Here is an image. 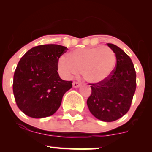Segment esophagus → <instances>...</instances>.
<instances>
[{
    "label": "esophagus",
    "instance_id": "34e87169",
    "mask_svg": "<svg viewBox=\"0 0 152 152\" xmlns=\"http://www.w3.org/2000/svg\"><path fill=\"white\" fill-rule=\"evenodd\" d=\"M80 83H78V82H76V81H74L73 82V86L74 87V88H78V87L80 86Z\"/></svg>",
    "mask_w": 152,
    "mask_h": 152
}]
</instances>
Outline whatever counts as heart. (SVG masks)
<instances>
[{
    "label": "heart",
    "mask_w": 152,
    "mask_h": 152,
    "mask_svg": "<svg viewBox=\"0 0 152 152\" xmlns=\"http://www.w3.org/2000/svg\"><path fill=\"white\" fill-rule=\"evenodd\" d=\"M116 63L114 52L108 47L78 48L73 50L68 58L61 57L58 69L65 78H70L81 71L86 81L97 83L112 73Z\"/></svg>",
    "instance_id": "1"
}]
</instances>
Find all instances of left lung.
<instances>
[{
	"label": "left lung",
	"mask_w": 152,
	"mask_h": 152,
	"mask_svg": "<svg viewBox=\"0 0 152 152\" xmlns=\"http://www.w3.org/2000/svg\"><path fill=\"white\" fill-rule=\"evenodd\" d=\"M107 46L116 55V66L105 80L89 83L91 94L87 105L96 118L111 122L122 117L129 110L137 87V75L132 59L123 50L112 43Z\"/></svg>",
	"instance_id": "8db88e82"
}]
</instances>
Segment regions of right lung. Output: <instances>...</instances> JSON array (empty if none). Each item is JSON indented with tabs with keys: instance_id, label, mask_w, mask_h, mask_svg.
<instances>
[{
	"instance_id": "add662e5",
	"label": "right lung",
	"mask_w": 152,
	"mask_h": 152,
	"mask_svg": "<svg viewBox=\"0 0 152 152\" xmlns=\"http://www.w3.org/2000/svg\"><path fill=\"white\" fill-rule=\"evenodd\" d=\"M68 48L56 44L31 48L19 61L13 76V91L19 109L30 117L53 115L72 81L59 76L58 59Z\"/></svg>"
}]
</instances>
